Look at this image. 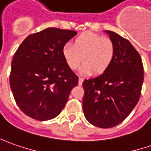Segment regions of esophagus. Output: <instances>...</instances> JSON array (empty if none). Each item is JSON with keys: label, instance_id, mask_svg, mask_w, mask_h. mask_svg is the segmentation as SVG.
Returning a JSON list of instances; mask_svg holds the SVG:
<instances>
[{"label": "esophagus", "instance_id": "1", "mask_svg": "<svg viewBox=\"0 0 151 151\" xmlns=\"http://www.w3.org/2000/svg\"><path fill=\"white\" fill-rule=\"evenodd\" d=\"M83 78H81V77H79V78H78V83L81 85V84L83 83Z\"/></svg>", "mask_w": 151, "mask_h": 151}]
</instances>
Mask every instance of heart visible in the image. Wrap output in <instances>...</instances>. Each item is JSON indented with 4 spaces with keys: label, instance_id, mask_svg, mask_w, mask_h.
Instances as JSON below:
<instances>
[{
    "label": "heart",
    "instance_id": "obj_1",
    "mask_svg": "<svg viewBox=\"0 0 151 151\" xmlns=\"http://www.w3.org/2000/svg\"><path fill=\"white\" fill-rule=\"evenodd\" d=\"M62 54L72 70H76L83 61L82 73H93L100 75L111 65L115 54V45L108 37L87 32L79 35L73 45L66 43L62 48Z\"/></svg>",
    "mask_w": 151,
    "mask_h": 151
}]
</instances>
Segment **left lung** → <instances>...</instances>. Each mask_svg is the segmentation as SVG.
Listing matches in <instances>:
<instances>
[{
    "label": "left lung",
    "instance_id": "left-lung-1",
    "mask_svg": "<svg viewBox=\"0 0 151 151\" xmlns=\"http://www.w3.org/2000/svg\"><path fill=\"white\" fill-rule=\"evenodd\" d=\"M115 54L105 73L83 83V110L93 125L111 128L124 121L139 99L144 81L142 60L129 41L106 31Z\"/></svg>",
    "mask_w": 151,
    "mask_h": 151
}]
</instances>
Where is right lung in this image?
Segmentation results:
<instances>
[{
    "instance_id": "obj_1",
    "label": "right lung",
    "mask_w": 151,
    "mask_h": 151,
    "mask_svg": "<svg viewBox=\"0 0 151 151\" xmlns=\"http://www.w3.org/2000/svg\"><path fill=\"white\" fill-rule=\"evenodd\" d=\"M77 32L49 27L26 37L12 61L10 86L20 109L41 121L63 109L78 77L67 65L62 48Z\"/></svg>"
}]
</instances>
